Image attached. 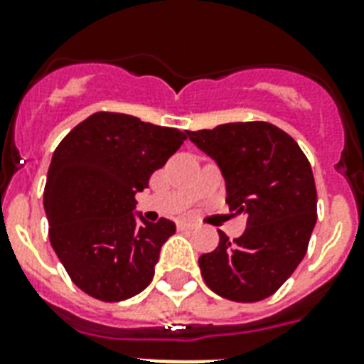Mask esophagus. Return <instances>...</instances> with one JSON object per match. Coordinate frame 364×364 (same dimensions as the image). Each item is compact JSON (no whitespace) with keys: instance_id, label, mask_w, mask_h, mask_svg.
<instances>
[{"instance_id":"34e87169","label":"esophagus","mask_w":364,"mask_h":364,"mask_svg":"<svg viewBox=\"0 0 364 364\" xmlns=\"http://www.w3.org/2000/svg\"><path fill=\"white\" fill-rule=\"evenodd\" d=\"M194 225L188 221H177V230H193Z\"/></svg>"}]
</instances>
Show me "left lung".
Here are the masks:
<instances>
[{
    "label": "left lung",
    "instance_id": "obj_1",
    "mask_svg": "<svg viewBox=\"0 0 364 364\" xmlns=\"http://www.w3.org/2000/svg\"><path fill=\"white\" fill-rule=\"evenodd\" d=\"M227 183V204L247 215L240 238L219 232L198 259L205 285L223 299L259 302L276 293L308 251L317 221L311 166L299 143L270 122H228L187 132Z\"/></svg>",
    "mask_w": 364,
    "mask_h": 364
}]
</instances>
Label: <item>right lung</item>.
Returning <instances> with one entry per match:
<instances>
[{
    "label": "right lung",
    "mask_w": 364,
    "mask_h": 364,
    "mask_svg": "<svg viewBox=\"0 0 364 364\" xmlns=\"http://www.w3.org/2000/svg\"><path fill=\"white\" fill-rule=\"evenodd\" d=\"M187 132L100 111L60 141L43 205L48 238L77 287L104 302L141 293L176 225L134 215L136 193L168 162Z\"/></svg>",
    "instance_id": "right-lung-1"
}]
</instances>
